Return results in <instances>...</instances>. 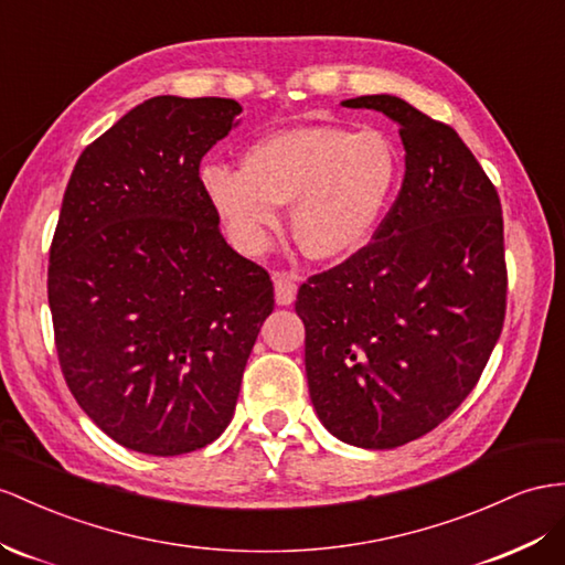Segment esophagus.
Segmentation results:
<instances>
[{
    "label": "esophagus",
    "instance_id": "esophagus-1",
    "mask_svg": "<svg viewBox=\"0 0 565 565\" xmlns=\"http://www.w3.org/2000/svg\"><path fill=\"white\" fill-rule=\"evenodd\" d=\"M274 298H277V306H291L298 294V284L291 271H274Z\"/></svg>",
    "mask_w": 565,
    "mask_h": 565
}]
</instances>
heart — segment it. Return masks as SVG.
<instances>
[{"mask_svg": "<svg viewBox=\"0 0 565 565\" xmlns=\"http://www.w3.org/2000/svg\"><path fill=\"white\" fill-rule=\"evenodd\" d=\"M401 177L398 152L380 131L300 126L255 140L241 169L207 167L202 188L231 243L267 250L291 207L298 245L320 263H343L377 234Z\"/></svg>", "mask_w": 565, "mask_h": 565, "instance_id": "b5f03b06", "label": "heart"}]
</instances>
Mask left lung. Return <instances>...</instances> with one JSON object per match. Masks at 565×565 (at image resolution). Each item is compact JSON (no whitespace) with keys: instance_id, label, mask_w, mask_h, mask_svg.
Masks as SVG:
<instances>
[{"instance_id":"1","label":"left lung","mask_w":565,"mask_h":565,"mask_svg":"<svg viewBox=\"0 0 565 565\" xmlns=\"http://www.w3.org/2000/svg\"><path fill=\"white\" fill-rule=\"evenodd\" d=\"M341 105L398 126L406 177L374 241L300 286L308 388L337 439L396 448L466 401L499 341L501 202L451 126L396 95Z\"/></svg>"}]
</instances>
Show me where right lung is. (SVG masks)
<instances>
[{"instance_id":"add662e5","label":"right lung","mask_w":565,"mask_h":565,"mask_svg":"<svg viewBox=\"0 0 565 565\" xmlns=\"http://www.w3.org/2000/svg\"><path fill=\"white\" fill-rule=\"evenodd\" d=\"M241 111L224 97L145 99L66 185L47 271L56 353L85 415L138 454L220 437L274 310L269 274L224 241L200 181Z\"/></svg>"}]
</instances>
